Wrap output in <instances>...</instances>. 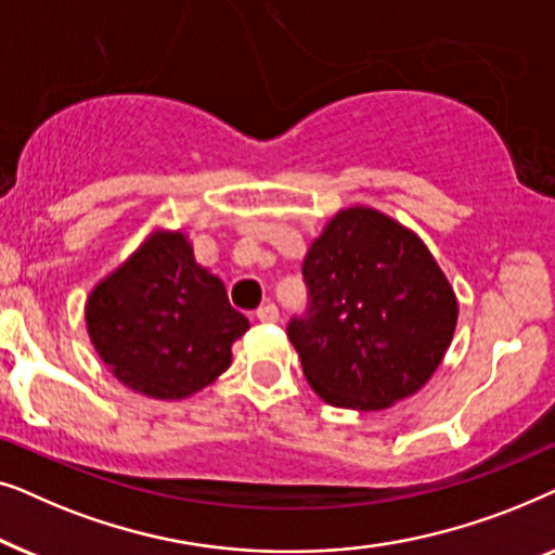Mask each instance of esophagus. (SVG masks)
<instances>
[{"instance_id": "obj_1", "label": "esophagus", "mask_w": 555, "mask_h": 555, "mask_svg": "<svg viewBox=\"0 0 555 555\" xmlns=\"http://www.w3.org/2000/svg\"><path fill=\"white\" fill-rule=\"evenodd\" d=\"M255 315H257V321H262V323H275L280 318L278 308L272 306V302H268V306H262V308H257Z\"/></svg>"}]
</instances>
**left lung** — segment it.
Wrapping results in <instances>:
<instances>
[{
  "label": "left lung",
  "mask_w": 555,
  "mask_h": 555,
  "mask_svg": "<svg viewBox=\"0 0 555 555\" xmlns=\"http://www.w3.org/2000/svg\"><path fill=\"white\" fill-rule=\"evenodd\" d=\"M302 278L310 308L287 336L318 397L378 412L429 382L460 310L420 234L378 209H340L310 245Z\"/></svg>",
  "instance_id": "obj_1"
}]
</instances>
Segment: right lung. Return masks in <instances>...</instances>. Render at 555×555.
Wrapping results in <instances>:
<instances>
[{
	"label": "right lung",
	"instance_id": "right-lung-1",
	"mask_svg": "<svg viewBox=\"0 0 555 555\" xmlns=\"http://www.w3.org/2000/svg\"><path fill=\"white\" fill-rule=\"evenodd\" d=\"M86 323L90 344L120 384L169 401L222 376L232 344L249 328L179 230L151 232L105 275L88 295Z\"/></svg>",
	"mask_w": 555,
	"mask_h": 555
}]
</instances>
